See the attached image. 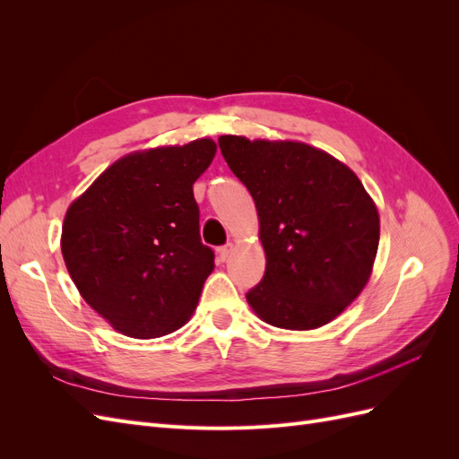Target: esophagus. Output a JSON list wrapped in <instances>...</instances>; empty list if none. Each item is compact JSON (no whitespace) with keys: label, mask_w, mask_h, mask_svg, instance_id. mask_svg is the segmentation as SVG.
<instances>
[{"label":"esophagus","mask_w":459,"mask_h":459,"mask_svg":"<svg viewBox=\"0 0 459 459\" xmlns=\"http://www.w3.org/2000/svg\"><path fill=\"white\" fill-rule=\"evenodd\" d=\"M231 251H233V245H231V243L221 245V247L218 248V258H220L221 262H226V260L230 258V255H231Z\"/></svg>","instance_id":"obj_1"}]
</instances>
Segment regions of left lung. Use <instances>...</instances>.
<instances>
[{"label": "left lung", "instance_id": "obj_1", "mask_svg": "<svg viewBox=\"0 0 459 459\" xmlns=\"http://www.w3.org/2000/svg\"><path fill=\"white\" fill-rule=\"evenodd\" d=\"M251 193L266 253L247 300L264 322L307 331L329 324L359 295L379 245V214L358 176L297 142L218 140Z\"/></svg>", "mask_w": 459, "mask_h": 459}]
</instances>
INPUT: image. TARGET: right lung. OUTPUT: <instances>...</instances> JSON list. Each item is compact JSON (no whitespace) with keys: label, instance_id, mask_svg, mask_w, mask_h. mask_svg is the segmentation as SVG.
Returning <instances> with one entry per match:
<instances>
[{"label":"right lung","instance_id":"1","mask_svg":"<svg viewBox=\"0 0 459 459\" xmlns=\"http://www.w3.org/2000/svg\"><path fill=\"white\" fill-rule=\"evenodd\" d=\"M212 140L117 160L66 211L61 251L80 295L117 331L155 339L182 327L214 268L193 184Z\"/></svg>","mask_w":459,"mask_h":459}]
</instances>
